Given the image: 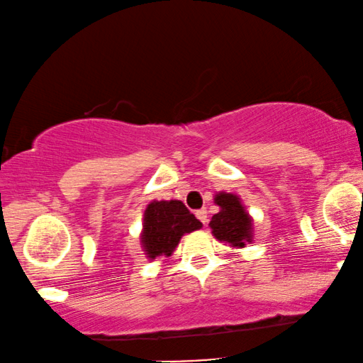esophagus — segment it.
<instances>
[{
    "mask_svg": "<svg viewBox=\"0 0 363 363\" xmlns=\"http://www.w3.org/2000/svg\"><path fill=\"white\" fill-rule=\"evenodd\" d=\"M196 218L199 219V221L203 224H206V223H208V211H206V209L196 211Z\"/></svg>",
    "mask_w": 363,
    "mask_h": 363,
    "instance_id": "34e87169",
    "label": "esophagus"
}]
</instances>
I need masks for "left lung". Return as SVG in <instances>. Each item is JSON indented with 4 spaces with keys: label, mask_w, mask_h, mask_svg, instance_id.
Returning a JSON list of instances; mask_svg holds the SVG:
<instances>
[{
    "label": "left lung",
    "mask_w": 363,
    "mask_h": 363,
    "mask_svg": "<svg viewBox=\"0 0 363 363\" xmlns=\"http://www.w3.org/2000/svg\"><path fill=\"white\" fill-rule=\"evenodd\" d=\"M214 203L219 208L209 221L213 236L233 250H242L255 240V224L241 197L235 192H216Z\"/></svg>",
    "instance_id": "1"
}]
</instances>
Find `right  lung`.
I'll use <instances>...</instances> for the list:
<instances>
[{"label":"right lung","instance_id":"right-lung-1","mask_svg":"<svg viewBox=\"0 0 363 363\" xmlns=\"http://www.w3.org/2000/svg\"><path fill=\"white\" fill-rule=\"evenodd\" d=\"M203 228V223L189 213L182 201H150L145 206L144 219H142L140 247L145 258H169L184 235Z\"/></svg>","mask_w":363,"mask_h":363}]
</instances>
